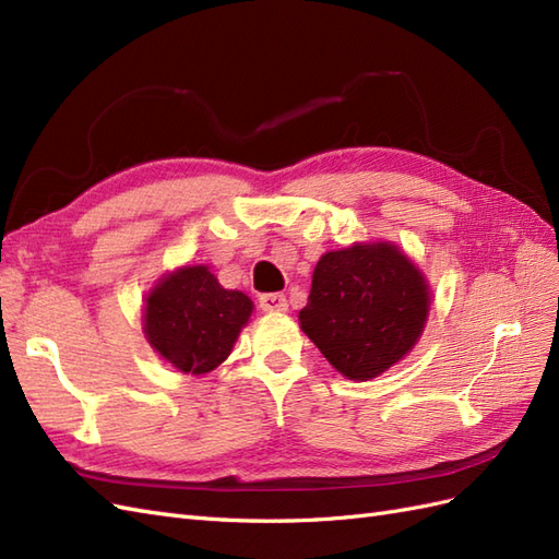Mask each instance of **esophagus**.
<instances>
[{
	"instance_id": "obj_1",
	"label": "esophagus",
	"mask_w": 559,
	"mask_h": 559,
	"mask_svg": "<svg viewBox=\"0 0 559 559\" xmlns=\"http://www.w3.org/2000/svg\"><path fill=\"white\" fill-rule=\"evenodd\" d=\"M259 306L263 312H284L286 308V296L284 294H261Z\"/></svg>"
}]
</instances>
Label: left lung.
Returning <instances> with one entry per match:
<instances>
[{
    "label": "left lung",
    "mask_w": 559,
    "mask_h": 559,
    "mask_svg": "<svg viewBox=\"0 0 559 559\" xmlns=\"http://www.w3.org/2000/svg\"><path fill=\"white\" fill-rule=\"evenodd\" d=\"M430 306L428 284L392 245H355L314 265L300 329L353 381H369L414 348Z\"/></svg>",
    "instance_id": "8db88e82"
}]
</instances>
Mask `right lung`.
I'll use <instances>...</instances> for the list:
<instances>
[{"label": "right lung", "instance_id": "obj_1", "mask_svg": "<svg viewBox=\"0 0 559 559\" xmlns=\"http://www.w3.org/2000/svg\"><path fill=\"white\" fill-rule=\"evenodd\" d=\"M251 308L249 296L223 289L209 267H183L147 296L145 336L176 369L200 376L230 355Z\"/></svg>", "mask_w": 559, "mask_h": 559}]
</instances>
